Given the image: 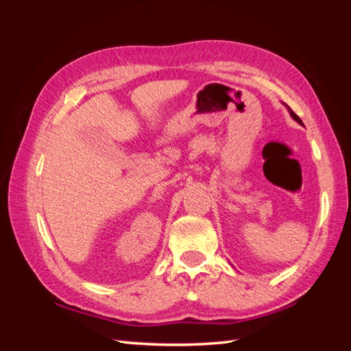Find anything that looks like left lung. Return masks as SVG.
<instances>
[{"label":"left lung","instance_id":"obj_1","mask_svg":"<svg viewBox=\"0 0 351 351\" xmlns=\"http://www.w3.org/2000/svg\"><path fill=\"white\" fill-rule=\"evenodd\" d=\"M284 105H285V104H284ZM285 107H287V110H289V112H290V115H291V117H293V120H295V121H297V123H299V124H303V121H302V120H300V119H299V115H295V114H294V112H293V111H291V108H290V107H289V105H285Z\"/></svg>","mask_w":351,"mask_h":351}]
</instances>
